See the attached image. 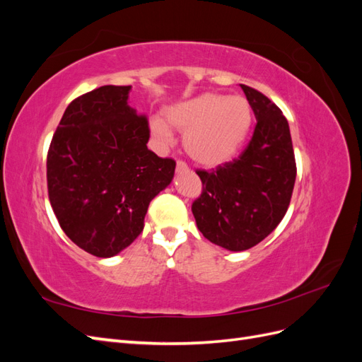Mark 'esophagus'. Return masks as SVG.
Masks as SVG:
<instances>
[{
  "label": "esophagus",
  "instance_id": "1",
  "mask_svg": "<svg viewBox=\"0 0 362 362\" xmlns=\"http://www.w3.org/2000/svg\"><path fill=\"white\" fill-rule=\"evenodd\" d=\"M185 170H189L187 163L182 161V160H178L177 161V172H185Z\"/></svg>",
  "mask_w": 362,
  "mask_h": 362
}]
</instances>
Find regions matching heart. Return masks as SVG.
<instances>
[{
    "label": "heart",
    "mask_w": 362,
    "mask_h": 362,
    "mask_svg": "<svg viewBox=\"0 0 362 362\" xmlns=\"http://www.w3.org/2000/svg\"><path fill=\"white\" fill-rule=\"evenodd\" d=\"M164 116L172 128L184 133V149L193 160L217 166L231 158L243 145L254 115L243 96L202 93L166 108ZM168 126L160 117L151 120L152 134L164 145L173 139Z\"/></svg>",
    "instance_id": "1"
}]
</instances>
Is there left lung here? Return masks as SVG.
Segmentation results:
<instances>
[{"label": "left lung", "instance_id": "8db88e82", "mask_svg": "<svg viewBox=\"0 0 362 362\" xmlns=\"http://www.w3.org/2000/svg\"><path fill=\"white\" fill-rule=\"evenodd\" d=\"M242 89L257 125L245 151L216 170H201L202 193L192 204L199 231L228 250H246L262 242L291 201L296 160L286 116L254 87Z\"/></svg>", "mask_w": 362, "mask_h": 362}]
</instances>
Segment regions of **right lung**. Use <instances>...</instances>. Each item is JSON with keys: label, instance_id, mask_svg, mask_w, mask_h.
I'll use <instances>...</instances> for the list:
<instances>
[{"label": "right lung", "instance_id": "1", "mask_svg": "<svg viewBox=\"0 0 362 362\" xmlns=\"http://www.w3.org/2000/svg\"><path fill=\"white\" fill-rule=\"evenodd\" d=\"M131 86H103L68 105L47 156L49 202L72 242L108 258L144 231L149 202L175 160L149 151V122L128 104Z\"/></svg>", "mask_w": 362, "mask_h": 362}]
</instances>
